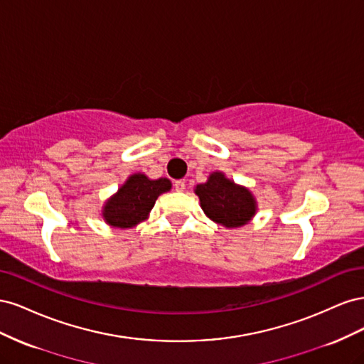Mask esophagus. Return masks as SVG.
Instances as JSON below:
<instances>
[{
	"mask_svg": "<svg viewBox=\"0 0 364 364\" xmlns=\"http://www.w3.org/2000/svg\"><path fill=\"white\" fill-rule=\"evenodd\" d=\"M173 186H174V190L176 191H183L185 190V182L183 181H174V183H173Z\"/></svg>",
	"mask_w": 364,
	"mask_h": 364,
	"instance_id": "34e87169",
	"label": "esophagus"
}]
</instances>
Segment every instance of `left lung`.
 <instances>
[{
	"mask_svg": "<svg viewBox=\"0 0 364 364\" xmlns=\"http://www.w3.org/2000/svg\"><path fill=\"white\" fill-rule=\"evenodd\" d=\"M203 213L225 228H240L249 223L257 213V200L246 186L228 179L222 171L209 174L205 183L196 186Z\"/></svg>",
	"mask_w": 364,
	"mask_h": 364,
	"instance_id": "8db88e82",
	"label": "left lung"
}]
</instances>
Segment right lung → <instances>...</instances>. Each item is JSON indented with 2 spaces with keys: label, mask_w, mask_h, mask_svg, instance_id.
<instances>
[{
  "label": "right lung",
  "mask_w": 364,
  "mask_h": 364,
  "mask_svg": "<svg viewBox=\"0 0 364 364\" xmlns=\"http://www.w3.org/2000/svg\"><path fill=\"white\" fill-rule=\"evenodd\" d=\"M170 190L171 182L167 178L151 181L146 174L135 173L105 203L102 215L112 228H134L149 217L158 197Z\"/></svg>",
  "instance_id": "right-lung-1"
}]
</instances>
